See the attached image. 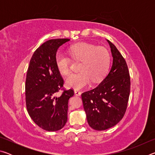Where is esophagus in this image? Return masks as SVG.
Returning a JSON list of instances; mask_svg holds the SVG:
<instances>
[{"label":"esophagus","instance_id":"34e87169","mask_svg":"<svg viewBox=\"0 0 155 155\" xmlns=\"http://www.w3.org/2000/svg\"><path fill=\"white\" fill-rule=\"evenodd\" d=\"M74 94H75L76 96H80L81 94V92L80 91H78L77 90H74Z\"/></svg>","mask_w":155,"mask_h":155}]
</instances>
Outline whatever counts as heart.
Here are the masks:
<instances>
[{"label":"heart","mask_w":155,"mask_h":155,"mask_svg":"<svg viewBox=\"0 0 155 155\" xmlns=\"http://www.w3.org/2000/svg\"><path fill=\"white\" fill-rule=\"evenodd\" d=\"M69 52L73 59L81 63V72L72 74L67 78L68 87L81 90L89 85L91 81L95 83L105 77L111 61L108 50L93 44L80 43L70 47ZM55 64L63 75L67 76L71 72V59L63 52L56 54Z\"/></svg>","instance_id":"obj_1"}]
</instances>
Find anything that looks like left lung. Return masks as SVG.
<instances>
[{
    "mask_svg": "<svg viewBox=\"0 0 155 155\" xmlns=\"http://www.w3.org/2000/svg\"><path fill=\"white\" fill-rule=\"evenodd\" d=\"M107 41L113 57L109 74L96 87L81 94L88 124L96 130L108 129L122 119L130 90L127 62L114 44Z\"/></svg>",
    "mask_w": 155,
    "mask_h": 155,
    "instance_id": "left-lung-1",
    "label": "left lung"
}]
</instances>
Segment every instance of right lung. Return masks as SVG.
<instances>
[{
  "instance_id": "obj_1",
  "label": "right lung",
  "mask_w": 155,
  "mask_h": 155,
  "mask_svg": "<svg viewBox=\"0 0 155 155\" xmlns=\"http://www.w3.org/2000/svg\"><path fill=\"white\" fill-rule=\"evenodd\" d=\"M69 39L46 41L34 52L28 68L25 83L27 109L31 118L42 129L59 130L68 120V100L74 90H63L64 81L55 64L57 49Z\"/></svg>"
}]
</instances>
